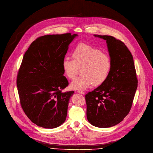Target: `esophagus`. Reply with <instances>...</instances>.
Segmentation results:
<instances>
[{
    "mask_svg": "<svg viewBox=\"0 0 153 153\" xmlns=\"http://www.w3.org/2000/svg\"><path fill=\"white\" fill-rule=\"evenodd\" d=\"M77 93H80V94H84V91H81V90H77Z\"/></svg>",
    "mask_w": 153,
    "mask_h": 153,
    "instance_id": "esophagus-1",
    "label": "esophagus"
}]
</instances>
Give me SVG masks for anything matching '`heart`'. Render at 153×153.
Instances as JSON below:
<instances>
[{"label":"heart","instance_id":"1","mask_svg":"<svg viewBox=\"0 0 153 153\" xmlns=\"http://www.w3.org/2000/svg\"><path fill=\"white\" fill-rule=\"evenodd\" d=\"M73 59L65 57L62 61L65 75L74 79L81 69L82 75L75 79L71 88L85 90L94 84L99 86L107 80L112 67V59L108 53L86 43H79L72 52Z\"/></svg>","mask_w":153,"mask_h":153}]
</instances>
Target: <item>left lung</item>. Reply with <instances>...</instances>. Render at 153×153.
<instances>
[{"instance_id": "8db88e82", "label": "left lung", "mask_w": 153, "mask_h": 153, "mask_svg": "<svg viewBox=\"0 0 153 153\" xmlns=\"http://www.w3.org/2000/svg\"><path fill=\"white\" fill-rule=\"evenodd\" d=\"M94 36L106 40L112 67L104 84L85 94L87 117L96 127L110 128L130 112L138 80L132 55L123 41L112 36Z\"/></svg>"}]
</instances>
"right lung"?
<instances>
[{
	"label": "right lung",
	"instance_id": "1",
	"mask_svg": "<svg viewBox=\"0 0 153 153\" xmlns=\"http://www.w3.org/2000/svg\"><path fill=\"white\" fill-rule=\"evenodd\" d=\"M76 36L66 33L38 37L24 55L16 79L20 104L38 126L55 128L66 120L74 91L62 92L69 83L62 64Z\"/></svg>",
	"mask_w": 153,
	"mask_h": 153
}]
</instances>
